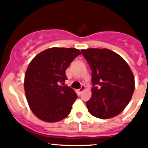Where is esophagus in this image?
I'll list each match as a JSON object with an SVG mask.
<instances>
[{"label": "esophagus", "mask_w": 148, "mask_h": 148, "mask_svg": "<svg viewBox=\"0 0 148 148\" xmlns=\"http://www.w3.org/2000/svg\"><path fill=\"white\" fill-rule=\"evenodd\" d=\"M84 90H85V86H84V85H82V87H81L80 89H78V92H83V91H84Z\"/></svg>", "instance_id": "1"}]
</instances>
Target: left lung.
<instances>
[{
	"instance_id": "left-lung-1",
	"label": "left lung",
	"mask_w": 148,
	"mask_h": 148,
	"mask_svg": "<svg viewBox=\"0 0 148 148\" xmlns=\"http://www.w3.org/2000/svg\"><path fill=\"white\" fill-rule=\"evenodd\" d=\"M92 70V95L86 102L89 113L108 119L118 116L132 98L135 80L125 59L108 49H82ZM96 85L99 87H95Z\"/></svg>"
}]
</instances>
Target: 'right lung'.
Listing matches in <instances>:
<instances>
[{"label": "right lung", "instance_id": "obj_1", "mask_svg": "<svg viewBox=\"0 0 148 148\" xmlns=\"http://www.w3.org/2000/svg\"><path fill=\"white\" fill-rule=\"evenodd\" d=\"M82 54L75 48L45 49L29 63L24 76V90L29 106L39 119L57 122L70 114L77 99L74 90L64 84L65 71Z\"/></svg>", "mask_w": 148, "mask_h": 148}]
</instances>
